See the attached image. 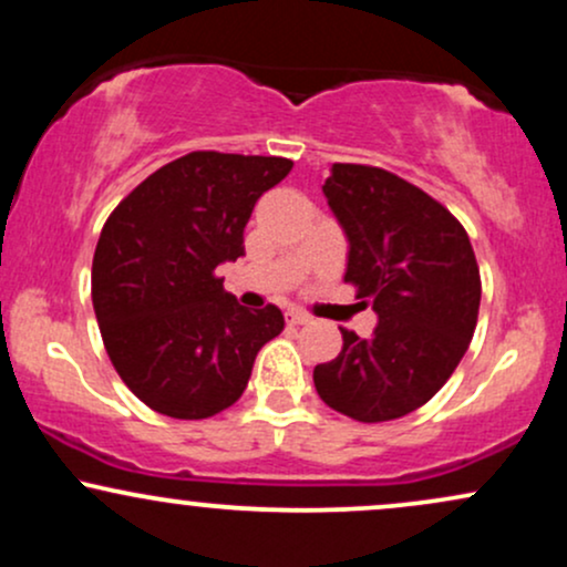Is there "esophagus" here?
<instances>
[{
  "mask_svg": "<svg viewBox=\"0 0 567 567\" xmlns=\"http://www.w3.org/2000/svg\"><path fill=\"white\" fill-rule=\"evenodd\" d=\"M288 322H290V324H306V322H311V317L306 315V311L290 309V311H288Z\"/></svg>",
  "mask_w": 567,
  "mask_h": 567,
  "instance_id": "esophagus-1",
  "label": "esophagus"
}]
</instances>
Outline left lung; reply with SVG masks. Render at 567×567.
I'll return each mask as SVG.
<instances>
[{
	"label": "left lung",
	"instance_id": "left-lung-1",
	"mask_svg": "<svg viewBox=\"0 0 567 567\" xmlns=\"http://www.w3.org/2000/svg\"><path fill=\"white\" fill-rule=\"evenodd\" d=\"M347 234V282L379 324L341 330L336 360L315 368L324 405L362 424L413 413L440 392L470 349L480 269L464 226L437 199L394 173L333 165L322 186Z\"/></svg>",
	"mask_w": 567,
	"mask_h": 567
}]
</instances>
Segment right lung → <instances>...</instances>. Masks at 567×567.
I'll return each mask as SVG.
<instances>
[{
	"instance_id": "right-lung-1",
	"label": "right lung",
	"mask_w": 567,
	"mask_h": 567,
	"mask_svg": "<svg viewBox=\"0 0 567 567\" xmlns=\"http://www.w3.org/2000/svg\"><path fill=\"white\" fill-rule=\"evenodd\" d=\"M282 157L192 152L116 205L93 256V309L127 389L171 419H210L239 400L277 306L247 309L216 269L245 256L258 197L290 173Z\"/></svg>"
}]
</instances>
